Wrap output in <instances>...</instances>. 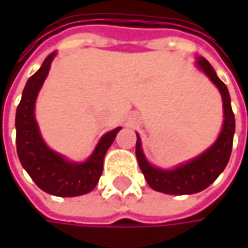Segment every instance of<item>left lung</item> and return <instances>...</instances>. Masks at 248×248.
<instances>
[{
    "label": "left lung",
    "instance_id": "8db88e82",
    "mask_svg": "<svg viewBox=\"0 0 248 248\" xmlns=\"http://www.w3.org/2000/svg\"><path fill=\"white\" fill-rule=\"evenodd\" d=\"M197 65L217 85L222 94L224 111L223 127L217 142L207 151L174 170H162L151 166L142 153L140 137H137L135 154L140 163V171L143 172L149 186L155 191L174 195L195 194L202 191L219 177V174L223 171L224 167L229 163L235 133V117L230 103L229 90L223 82L219 79L213 66L210 65L206 58L199 57Z\"/></svg>",
    "mask_w": 248,
    "mask_h": 248
}]
</instances>
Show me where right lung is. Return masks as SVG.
Listing matches in <instances>:
<instances>
[{
  "mask_svg": "<svg viewBox=\"0 0 248 248\" xmlns=\"http://www.w3.org/2000/svg\"><path fill=\"white\" fill-rule=\"evenodd\" d=\"M54 56L56 53L46 57L40 70L26 82L16 114L17 154L22 167L41 190L57 197H77L90 192L97 186L105 154L122 127L103 135L92 156L83 163L67 162L45 145L35 122L34 103Z\"/></svg>",
  "mask_w": 248,
  "mask_h": 248,
  "instance_id": "obj_1",
  "label": "right lung"
}]
</instances>
